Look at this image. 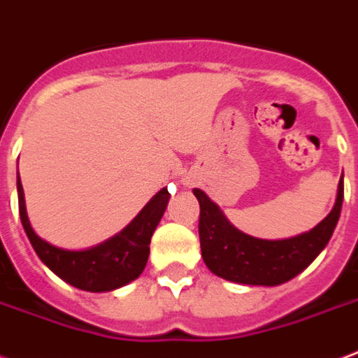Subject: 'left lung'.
Segmentation results:
<instances>
[{"instance_id": "1", "label": "left lung", "mask_w": 358, "mask_h": 358, "mask_svg": "<svg viewBox=\"0 0 358 358\" xmlns=\"http://www.w3.org/2000/svg\"><path fill=\"white\" fill-rule=\"evenodd\" d=\"M201 204L199 238L206 266L215 276L244 285H280L300 274L329 244L343 203V180L338 184L334 208L312 231L285 240H263L242 233L220 206L201 189H193Z\"/></svg>"}]
</instances>
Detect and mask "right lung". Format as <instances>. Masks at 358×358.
I'll return each instance as SVG.
<instances>
[{"instance_id": "add662e5", "label": "right lung", "mask_w": 358, "mask_h": 358, "mask_svg": "<svg viewBox=\"0 0 358 358\" xmlns=\"http://www.w3.org/2000/svg\"><path fill=\"white\" fill-rule=\"evenodd\" d=\"M16 189H18L22 227L26 231L27 238L41 261L64 282L82 291H92V293H105V291L124 287L125 283L133 282L143 274L150 255V240L157 223L161 222V215L167 208L169 197H171L167 187H163L138 212L135 220L116 236L90 250L71 252V250H62V248L48 244L46 240L35 234L27 220L20 176L16 182Z\"/></svg>"}]
</instances>
